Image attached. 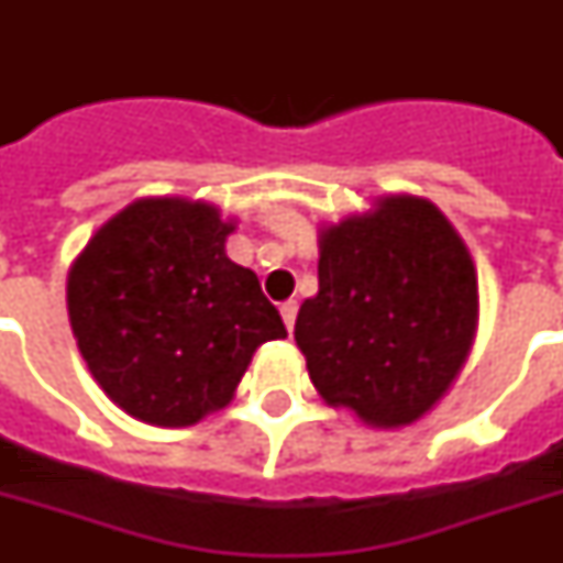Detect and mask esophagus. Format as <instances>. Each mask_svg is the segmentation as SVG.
Here are the masks:
<instances>
[{"mask_svg": "<svg viewBox=\"0 0 563 563\" xmlns=\"http://www.w3.org/2000/svg\"><path fill=\"white\" fill-rule=\"evenodd\" d=\"M280 316H283V324H286V330H295V318H298V300H286L280 307Z\"/></svg>", "mask_w": 563, "mask_h": 563, "instance_id": "34e87169", "label": "esophagus"}]
</instances>
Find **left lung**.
<instances>
[{
  "mask_svg": "<svg viewBox=\"0 0 563 563\" xmlns=\"http://www.w3.org/2000/svg\"><path fill=\"white\" fill-rule=\"evenodd\" d=\"M318 251V295L295 321L309 379L368 427H409L450 391L476 339L462 236L427 198L385 195L321 228Z\"/></svg>",
  "mask_w": 563,
  "mask_h": 563,
  "instance_id": "obj_1",
  "label": "left lung"
}]
</instances>
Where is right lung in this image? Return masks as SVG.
I'll use <instances>...</instances> for the list:
<instances>
[{
    "instance_id": "right-lung-1",
    "label": "right lung",
    "mask_w": 563,
    "mask_h": 563,
    "mask_svg": "<svg viewBox=\"0 0 563 563\" xmlns=\"http://www.w3.org/2000/svg\"><path fill=\"white\" fill-rule=\"evenodd\" d=\"M212 203L140 198L69 268L66 307L96 383L154 427H192L233 400L260 344L286 339L251 268L224 254Z\"/></svg>"
}]
</instances>
